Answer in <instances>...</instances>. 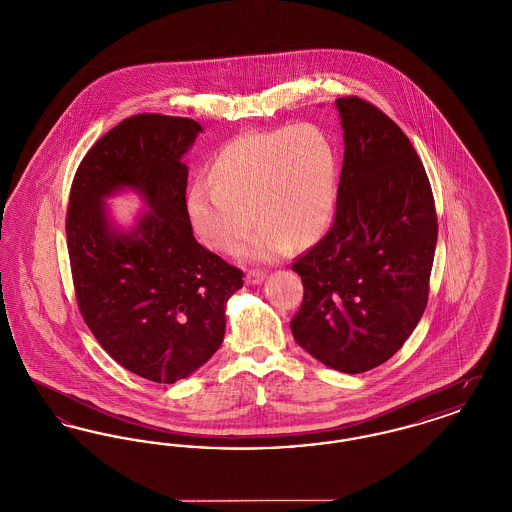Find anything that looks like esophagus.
I'll use <instances>...</instances> for the list:
<instances>
[{"mask_svg": "<svg viewBox=\"0 0 512 512\" xmlns=\"http://www.w3.org/2000/svg\"><path fill=\"white\" fill-rule=\"evenodd\" d=\"M265 276H267L265 270H261V268H251V270H247V274H245V282H247V284H259V282L265 280Z\"/></svg>", "mask_w": 512, "mask_h": 512, "instance_id": "1", "label": "esophagus"}]
</instances>
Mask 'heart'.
<instances>
[{
    "label": "heart",
    "instance_id": "1",
    "mask_svg": "<svg viewBox=\"0 0 512 512\" xmlns=\"http://www.w3.org/2000/svg\"><path fill=\"white\" fill-rule=\"evenodd\" d=\"M336 197V147L320 126L301 122L244 132L220 147L211 176L195 180L188 209L201 240L219 251L234 249L255 217L261 224L244 253L265 261L320 238Z\"/></svg>",
    "mask_w": 512,
    "mask_h": 512
}]
</instances>
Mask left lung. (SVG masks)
Listing matches in <instances>:
<instances>
[{"label":"left lung","instance_id":"8db88e82","mask_svg":"<svg viewBox=\"0 0 512 512\" xmlns=\"http://www.w3.org/2000/svg\"><path fill=\"white\" fill-rule=\"evenodd\" d=\"M336 105L345 142L336 217L293 261L303 301L290 326L320 363L359 374L393 357L426 309L438 215L403 130L366 99Z\"/></svg>","mask_w":512,"mask_h":512}]
</instances>
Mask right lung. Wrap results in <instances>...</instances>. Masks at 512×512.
<instances>
[{
    "label": "right lung",
    "instance_id": "right-lung-1",
    "mask_svg": "<svg viewBox=\"0 0 512 512\" xmlns=\"http://www.w3.org/2000/svg\"><path fill=\"white\" fill-rule=\"evenodd\" d=\"M201 126L186 117L140 113L103 134L80 161L65 232L80 315L126 370L174 384L211 359L224 338V309L244 272L197 244L186 205L182 155ZM140 189L152 209L115 235L102 197Z\"/></svg>",
    "mask_w": 512,
    "mask_h": 512
}]
</instances>
